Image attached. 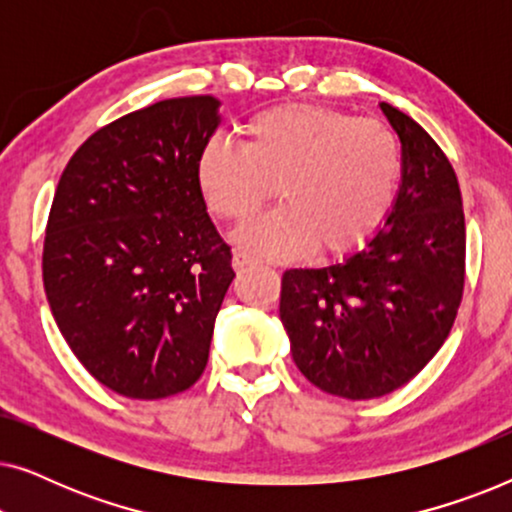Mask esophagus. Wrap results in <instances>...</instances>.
<instances>
[{"instance_id": "obj_1", "label": "esophagus", "mask_w": 512, "mask_h": 512, "mask_svg": "<svg viewBox=\"0 0 512 512\" xmlns=\"http://www.w3.org/2000/svg\"><path fill=\"white\" fill-rule=\"evenodd\" d=\"M254 261H256V258L249 256V254H244V251H235V254H233V268L235 270L247 268V265H251Z\"/></svg>"}]
</instances>
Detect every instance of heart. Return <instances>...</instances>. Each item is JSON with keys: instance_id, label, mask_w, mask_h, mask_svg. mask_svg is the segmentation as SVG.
<instances>
[{"instance_id": "heart-1", "label": "heart", "mask_w": 512, "mask_h": 512, "mask_svg": "<svg viewBox=\"0 0 512 512\" xmlns=\"http://www.w3.org/2000/svg\"><path fill=\"white\" fill-rule=\"evenodd\" d=\"M398 177L401 146L387 125L314 104L256 114L242 125V146L214 137L195 163L202 198L223 221L251 219L277 188L282 207L235 237L263 258L366 247L394 207Z\"/></svg>"}]
</instances>
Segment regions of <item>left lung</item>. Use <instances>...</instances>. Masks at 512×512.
I'll return each mask as SVG.
<instances>
[{
    "instance_id": "8db88e82",
    "label": "left lung",
    "mask_w": 512,
    "mask_h": 512,
    "mask_svg": "<svg viewBox=\"0 0 512 512\" xmlns=\"http://www.w3.org/2000/svg\"><path fill=\"white\" fill-rule=\"evenodd\" d=\"M401 139V186L373 240L342 263L286 270L279 319L314 387L349 401L408 384L454 324L466 226L457 174L422 125L380 104Z\"/></svg>"
}]
</instances>
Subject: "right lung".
<instances>
[{"label": "right lung", "instance_id": "1", "mask_svg": "<svg viewBox=\"0 0 512 512\" xmlns=\"http://www.w3.org/2000/svg\"><path fill=\"white\" fill-rule=\"evenodd\" d=\"M219 107L212 95L174 97L104 125L55 191L48 305L83 368L121 396L179 394L207 366L235 277L195 179Z\"/></svg>", "mask_w": 512, "mask_h": 512}]
</instances>
